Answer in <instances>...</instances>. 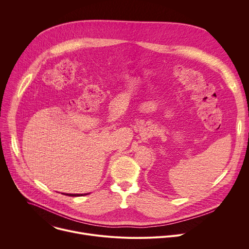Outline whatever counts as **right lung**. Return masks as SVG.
<instances>
[{"instance_id":"1","label":"right lung","mask_w":249,"mask_h":249,"mask_svg":"<svg viewBox=\"0 0 249 249\" xmlns=\"http://www.w3.org/2000/svg\"><path fill=\"white\" fill-rule=\"evenodd\" d=\"M65 195H68V196H72V197H77V196H83L84 194H65ZM85 195H88V194H85Z\"/></svg>"}]
</instances>
